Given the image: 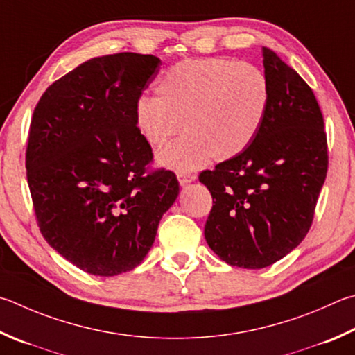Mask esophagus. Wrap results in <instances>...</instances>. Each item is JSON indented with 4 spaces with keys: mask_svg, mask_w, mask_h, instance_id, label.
Segmentation results:
<instances>
[{
    "mask_svg": "<svg viewBox=\"0 0 355 355\" xmlns=\"http://www.w3.org/2000/svg\"><path fill=\"white\" fill-rule=\"evenodd\" d=\"M177 177H178V182L182 186H186V184H189L192 182H196V178H197L196 173H189V172H178Z\"/></svg>",
    "mask_w": 355,
    "mask_h": 355,
    "instance_id": "esophagus-1",
    "label": "esophagus"
}]
</instances>
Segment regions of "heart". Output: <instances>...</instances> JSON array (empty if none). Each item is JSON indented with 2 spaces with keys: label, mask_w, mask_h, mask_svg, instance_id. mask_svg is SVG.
<instances>
[{
  "label": "heart",
  "mask_w": 355,
  "mask_h": 355,
  "mask_svg": "<svg viewBox=\"0 0 355 355\" xmlns=\"http://www.w3.org/2000/svg\"><path fill=\"white\" fill-rule=\"evenodd\" d=\"M155 93L135 102V125L152 147H163L183 128L186 135L158 155L161 164L178 172L247 149L270 105V83L261 68L220 57L178 62L157 80Z\"/></svg>",
  "instance_id": "obj_1"
}]
</instances>
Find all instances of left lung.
<instances>
[{"mask_svg": "<svg viewBox=\"0 0 355 355\" xmlns=\"http://www.w3.org/2000/svg\"><path fill=\"white\" fill-rule=\"evenodd\" d=\"M270 105L247 149L200 173L212 209L209 248L230 266L263 268L304 239L327 172L324 121L312 88L262 48Z\"/></svg>", "mask_w": 355, "mask_h": 355, "instance_id": "1", "label": "left lung"}]
</instances>
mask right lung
I'll return each instance as SVG.
<instances>
[{
    "label": "right lung",
    "instance_id": "right-lung-1",
    "mask_svg": "<svg viewBox=\"0 0 355 355\" xmlns=\"http://www.w3.org/2000/svg\"><path fill=\"white\" fill-rule=\"evenodd\" d=\"M161 60L119 53L55 80L32 114L26 175L38 228L67 261L96 276L139 266L178 197L172 171L153 161L135 125V102Z\"/></svg>",
    "mask_w": 355,
    "mask_h": 355
}]
</instances>
